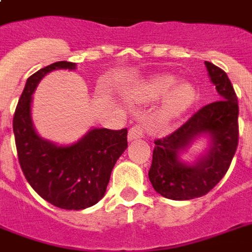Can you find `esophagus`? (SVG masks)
<instances>
[{"mask_svg":"<svg viewBox=\"0 0 252 252\" xmlns=\"http://www.w3.org/2000/svg\"><path fill=\"white\" fill-rule=\"evenodd\" d=\"M142 136H144V128L141 126H134L128 132V141L132 142L134 140L142 138Z\"/></svg>","mask_w":252,"mask_h":252,"instance_id":"1","label":"esophagus"}]
</instances>
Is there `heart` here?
Here are the masks:
<instances>
[{"label": "heart", "mask_w": 252, "mask_h": 252, "mask_svg": "<svg viewBox=\"0 0 252 252\" xmlns=\"http://www.w3.org/2000/svg\"><path fill=\"white\" fill-rule=\"evenodd\" d=\"M176 81V77L170 74H158L140 85L136 91L138 102H152L165 95L154 115L157 126L162 128L179 120L195 100L192 85L180 82L175 85Z\"/></svg>", "instance_id": "heart-1"}]
</instances>
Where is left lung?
I'll return each mask as SVG.
<instances>
[{
  "mask_svg": "<svg viewBox=\"0 0 252 252\" xmlns=\"http://www.w3.org/2000/svg\"><path fill=\"white\" fill-rule=\"evenodd\" d=\"M208 76L220 100L200 108L179 129L157 140L149 179L161 196L191 200L207 195L226 174L238 146V99L222 69L205 61ZM207 145L192 160H184L193 142Z\"/></svg>",
  "mask_w": 252,
  "mask_h": 252,
  "instance_id": "8db88e82",
  "label": "left lung"
}]
</instances>
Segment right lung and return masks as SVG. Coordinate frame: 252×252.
I'll use <instances>...</instances> for the list:
<instances>
[{"label": "right lung", "instance_id": "add662e5", "mask_svg": "<svg viewBox=\"0 0 252 252\" xmlns=\"http://www.w3.org/2000/svg\"><path fill=\"white\" fill-rule=\"evenodd\" d=\"M76 70V63L57 61L37 70L25 85L13 120L18 159L30 186L48 203L66 211L93 207L106 193L111 171L128 148L126 129L90 128L72 144H56L37 133L32 94L53 70Z\"/></svg>", "mask_w": 252, "mask_h": 252}]
</instances>
